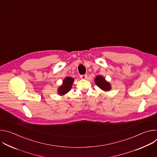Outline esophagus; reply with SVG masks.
<instances>
[{
    "instance_id": "obj_1",
    "label": "esophagus",
    "mask_w": 157,
    "mask_h": 157,
    "mask_svg": "<svg viewBox=\"0 0 157 157\" xmlns=\"http://www.w3.org/2000/svg\"><path fill=\"white\" fill-rule=\"evenodd\" d=\"M87 78V75H81L80 76V78L82 79H85Z\"/></svg>"
}]
</instances>
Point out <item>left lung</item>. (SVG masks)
<instances>
[{
  "instance_id": "8db88e82",
  "label": "left lung",
  "mask_w": 157,
  "mask_h": 157,
  "mask_svg": "<svg viewBox=\"0 0 157 157\" xmlns=\"http://www.w3.org/2000/svg\"><path fill=\"white\" fill-rule=\"evenodd\" d=\"M94 82L101 89L104 91H109L111 89V85L110 82L106 81L102 76H97L94 79Z\"/></svg>"
}]
</instances>
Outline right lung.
<instances>
[{"label":"right lung","mask_w":157,"mask_h":157,"mask_svg":"<svg viewBox=\"0 0 157 157\" xmlns=\"http://www.w3.org/2000/svg\"><path fill=\"white\" fill-rule=\"evenodd\" d=\"M74 80V78L71 77L65 78L63 81L62 84L58 88V94L60 96H63L68 93L71 89Z\"/></svg>","instance_id":"obj_1"}]
</instances>
